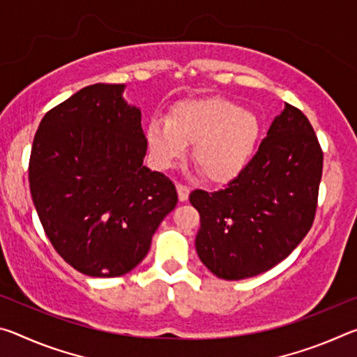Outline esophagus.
Here are the masks:
<instances>
[{"label":"esophagus","mask_w":357,"mask_h":357,"mask_svg":"<svg viewBox=\"0 0 357 357\" xmlns=\"http://www.w3.org/2000/svg\"><path fill=\"white\" fill-rule=\"evenodd\" d=\"M176 192H178V198L179 202H185L187 198H189V193H190V189L184 184H176Z\"/></svg>","instance_id":"1"}]
</instances>
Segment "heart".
<instances>
[{
    "label": "heart",
    "instance_id": "heart-1",
    "mask_svg": "<svg viewBox=\"0 0 357 357\" xmlns=\"http://www.w3.org/2000/svg\"><path fill=\"white\" fill-rule=\"evenodd\" d=\"M261 134L258 116L236 102L217 98L173 104L167 119H149L144 130L154 164L170 168L193 143V164L211 183L234 179L249 165Z\"/></svg>",
    "mask_w": 357,
    "mask_h": 357
}]
</instances>
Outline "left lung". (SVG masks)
Returning a JSON list of instances; mask_svg holds the SVG:
<instances>
[{
    "instance_id": "obj_1",
    "label": "left lung",
    "mask_w": 357,
    "mask_h": 357,
    "mask_svg": "<svg viewBox=\"0 0 357 357\" xmlns=\"http://www.w3.org/2000/svg\"><path fill=\"white\" fill-rule=\"evenodd\" d=\"M321 173L312 124L285 104L239 176L222 190L190 193L202 263L219 279L243 280L283 261L315 219Z\"/></svg>"
}]
</instances>
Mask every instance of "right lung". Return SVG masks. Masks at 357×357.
<instances>
[{
  "instance_id": "obj_1",
  "label": "right lung",
  "mask_w": 357,
  "mask_h": 357,
  "mask_svg": "<svg viewBox=\"0 0 357 357\" xmlns=\"http://www.w3.org/2000/svg\"><path fill=\"white\" fill-rule=\"evenodd\" d=\"M126 84L96 83L42 118L29 157V189L44 231L89 277L128 274L178 203L170 179L143 165L142 110Z\"/></svg>"
}]
</instances>
